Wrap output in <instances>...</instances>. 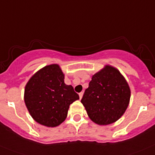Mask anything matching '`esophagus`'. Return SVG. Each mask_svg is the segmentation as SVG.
<instances>
[{"label":"esophagus","instance_id":"34e87169","mask_svg":"<svg viewBox=\"0 0 155 155\" xmlns=\"http://www.w3.org/2000/svg\"><path fill=\"white\" fill-rule=\"evenodd\" d=\"M83 92L79 93V98H80V99H82V97H83Z\"/></svg>","mask_w":155,"mask_h":155}]
</instances>
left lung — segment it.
<instances>
[{
  "label": "left lung",
  "instance_id": "1",
  "mask_svg": "<svg viewBox=\"0 0 155 155\" xmlns=\"http://www.w3.org/2000/svg\"><path fill=\"white\" fill-rule=\"evenodd\" d=\"M130 86L115 67L106 64L92 76L81 103L89 118L100 126L116 122L130 104Z\"/></svg>",
  "mask_w": 155,
  "mask_h": 155
}]
</instances>
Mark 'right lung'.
Masks as SVG:
<instances>
[{
    "label": "right lung",
    "instance_id": "obj_1",
    "mask_svg": "<svg viewBox=\"0 0 155 155\" xmlns=\"http://www.w3.org/2000/svg\"><path fill=\"white\" fill-rule=\"evenodd\" d=\"M64 74L58 64L46 65L29 79L24 101L32 118L39 124L56 127L66 118L69 105L79 97L64 82Z\"/></svg>",
    "mask_w": 155,
    "mask_h": 155
}]
</instances>
